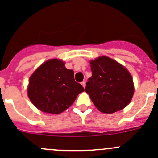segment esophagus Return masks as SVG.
Wrapping results in <instances>:
<instances>
[{"label": "esophagus", "instance_id": "34e87169", "mask_svg": "<svg viewBox=\"0 0 158 158\" xmlns=\"http://www.w3.org/2000/svg\"><path fill=\"white\" fill-rule=\"evenodd\" d=\"M81 84H82V86L85 88V86H86V81H82V82H81Z\"/></svg>", "mask_w": 158, "mask_h": 158}]
</instances>
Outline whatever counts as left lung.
Listing matches in <instances>:
<instances>
[{
  "label": "left lung",
  "mask_w": 158,
  "mask_h": 158,
  "mask_svg": "<svg viewBox=\"0 0 158 158\" xmlns=\"http://www.w3.org/2000/svg\"><path fill=\"white\" fill-rule=\"evenodd\" d=\"M92 76L88 79L85 91L97 109L113 113L125 108L134 94L130 72L123 65L108 56H99L90 61Z\"/></svg>",
  "instance_id": "1"
}]
</instances>
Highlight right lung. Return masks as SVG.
I'll return each mask as SVG.
<instances>
[{
  "label": "right lung",
  "mask_w": 158,
  "mask_h": 158,
  "mask_svg": "<svg viewBox=\"0 0 158 158\" xmlns=\"http://www.w3.org/2000/svg\"><path fill=\"white\" fill-rule=\"evenodd\" d=\"M64 62L51 59L30 77L27 94L34 106L44 113L59 114L72 106L84 88L74 79V72Z\"/></svg>",
  "instance_id": "right-lung-1"
}]
</instances>
